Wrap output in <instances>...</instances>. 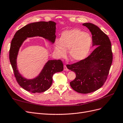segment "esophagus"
Returning <instances> with one entry per match:
<instances>
[{"mask_svg":"<svg viewBox=\"0 0 123 123\" xmlns=\"http://www.w3.org/2000/svg\"><path fill=\"white\" fill-rule=\"evenodd\" d=\"M64 71H68V70H69L67 68L66 66L65 65H64Z\"/></svg>","mask_w":123,"mask_h":123,"instance_id":"34e87169","label":"esophagus"}]
</instances>
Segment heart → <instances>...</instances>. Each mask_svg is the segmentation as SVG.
Returning <instances> with one entry per match:
<instances>
[{
    "label": "heart",
    "instance_id": "b5f03b06",
    "mask_svg": "<svg viewBox=\"0 0 123 123\" xmlns=\"http://www.w3.org/2000/svg\"><path fill=\"white\" fill-rule=\"evenodd\" d=\"M92 43V37L89 33L74 28L63 31L60 39H56L54 50L59 57H64L66 55V49H68L71 60L79 62L88 56Z\"/></svg>",
    "mask_w": 123,
    "mask_h": 123
}]
</instances>
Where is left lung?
<instances>
[{"label":"left lung","instance_id":"left-lung-1","mask_svg":"<svg viewBox=\"0 0 123 123\" xmlns=\"http://www.w3.org/2000/svg\"><path fill=\"white\" fill-rule=\"evenodd\" d=\"M83 25L92 35L93 47H97L83 60L66 66L76 74L75 79L70 83L71 88L78 93L88 94L96 91L105 82L112 64V53L106 34L91 23Z\"/></svg>","mask_w":123,"mask_h":123}]
</instances>
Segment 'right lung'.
Here are the masks:
<instances>
[{"instance_id":"obj_1","label":"right lung","mask_w":123,"mask_h":123,"mask_svg":"<svg viewBox=\"0 0 123 123\" xmlns=\"http://www.w3.org/2000/svg\"><path fill=\"white\" fill-rule=\"evenodd\" d=\"M56 23L53 21H41L27 24L16 32L12 38L10 49V60L18 83L27 91L35 93L43 92L51 87L53 75L63 70L60 60H49L39 74L35 78L27 79L23 76L17 67V57L23 43L27 38L39 36L53 44L56 38Z\"/></svg>"}]
</instances>
